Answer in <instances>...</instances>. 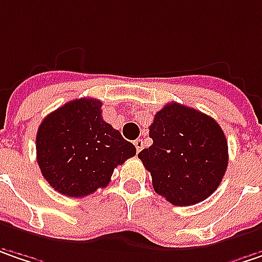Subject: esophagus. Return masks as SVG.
Returning a JSON list of instances; mask_svg holds the SVG:
<instances>
[{"label":"esophagus","instance_id":"34e87169","mask_svg":"<svg viewBox=\"0 0 262 262\" xmlns=\"http://www.w3.org/2000/svg\"><path fill=\"white\" fill-rule=\"evenodd\" d=\"M133 144H135V146H136V151H138V152L144 148V141H142V139H136Z\"/></svg>","mask_w":262,"mask_h":262}]
</instances>
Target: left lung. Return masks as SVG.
Instances as JSON below:
<instances>
[{
  "mask_svg": "<svg viewBox=\"0 0 262 262\" xmlns=\"http://www.w3.org/2000/svg\"><path fill=\"white\" fill-rule=\"evenodd\" d=\"M152 145L138 157L152 187L175 206L206 200L218 188L228 164V145L220 124L194 108L172 102L149 126Z\"/></svg>",
  "mask_w": 262,
  "mask_h": 262,
  "instance_id": "left-lung-1",
  "label": "left lung"
}]
</instances>
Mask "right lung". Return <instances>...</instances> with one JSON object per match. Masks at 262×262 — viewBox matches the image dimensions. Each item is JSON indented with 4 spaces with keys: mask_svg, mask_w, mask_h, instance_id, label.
I'll return each instance as SVG.
<instances>
[{
    "mask_svg": "<svg viewBox=\"0 0 262 262\" xmlns=\"http://www.w3.org/2000/svg\"><path fill=\"white\" fill-rule=\"evenodd\" d=\"M102 102L71 100L46 117L37 132V162L56 191L84 197L110 184L118 164L136 154L121 133L103 121Z\"/></svg>",
    "mask_w": 262,
    "mask_h": 262,
    "instance_id": "1",
    "label": "right lung"
}]
</instances>
